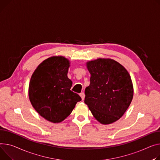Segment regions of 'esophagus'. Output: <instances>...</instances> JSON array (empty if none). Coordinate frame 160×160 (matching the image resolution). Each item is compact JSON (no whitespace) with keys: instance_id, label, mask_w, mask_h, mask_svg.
I'll list each match as a JSON object with an SVG mask.
<instances>
[{"instance_id":"1","label":"esophagus","mask_w":160,"mask_h":160,"mask_svg":"<svg viewBox=\"0 0 160 160\" xmlns=\"http://www.w3.org/2000/svg\"><path fill=\"white\" fill-rule=\"evenodd\" d=\"M80 97L82 98V100H83L84 98H85V94H84V92H81L80 94Z\"/></svg>"}]
</instances>
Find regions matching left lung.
I'll list each match as a JSON object with an SVG mask.
<instances>
[{
	"label": "left lung",
	"mask_w": 160,
	"mask_h": 160,
	"mask_svg": "<svg viewBox=\"0 0 160 160\" xmlns=\"http://www.w3.org/2000/svg\"><path fill=\"white\" fill-rule=\"evenodd\" d=\"M90 85L85 90L84 102L98 122L108 125L118 120L132 100L131 76L118 62L99 58L86 63Z\"/></svg>",
	"instance_id": "1"
}]
</instances>
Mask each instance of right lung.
<instances>
[{
    "mask_svg": "<svg viewBox=\"0 0 160 160\" xmlns=\"http://www.w3.org/2000/svg\"><path fill=\"white\" fill-rule=\"evenodd\" d=\"M69 60L63 56L49 57L38 66L31 77L28 94L35 111L46 120L60 123L71 113L80 96L71 91L68 77Z\"/></svg>",
    "mask_w": 160,
    "mask_h": 160,
    "instance_id": "right-lung-1",
    "label": "right lung"
}]
</instances>
